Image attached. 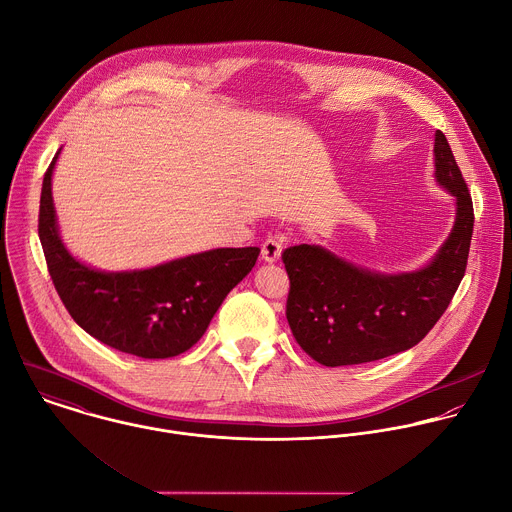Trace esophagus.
<instances>
[{"label":"esophagus","mask_w":512,"mask_h":512,"mask_svg":"<svg viewBox=\"0 0 512 512\" xmlns=\"http://www.w3.org/2000/svg\"><path fill=\"white\" fill-rule=\"evenodd\" d=\"M281 251H283L281 241L275 237H269V239H265V243L261 247V257L265 263H275V261H279Z\"/></svg>","instance_id":"34e87169"}]
</instances>
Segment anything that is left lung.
I'll use <instances>...</instances> for the list:
<instances>
[{
	"label": "left lung",
	"instance_id": "1",
	"mask_svg": "<svg viewBox=\"0 0 512 512\" xmlns=\"http://www.w3.org/2000/svg\"><path fill=\"white\" fill-rule=\"evenodd\" d=\"M435 179L455 197V223L417 271L381 273L321 245L285 249L291 281L287 321L301 349L325 367L379 361L415 347L457 293L469 259L473 199L443 131L435 133Z\"/></svg>",
	"mask_w": 512,
	"mask_h": 512
}]
</instances>
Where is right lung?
Masks as SVG:
<instances>
[{
    "instance_id": "right-lung-1",
    "label": "right lung",
    "mask_w": 512,
    "mask_h": 512,
    "mask_svg": "<svg viewBox=\"0 0 512 512\" xmlns=\"http://www.w3.org/2000/svg\"><path fill=\"white\" fill-rule=\"evenodd\" d=\"M59 151L43 177L37 229L65 309L85 333L121 353L141 359L185 353L203 337L229 291L255 267L261 249H211L135 271L93 269L75 259L59 235L51 197Z\"/></svg>"
}]
</instances>
